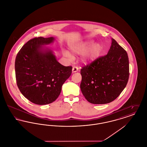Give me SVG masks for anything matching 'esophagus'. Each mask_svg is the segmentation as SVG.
I'll return each mask as SVG.
<instances>
[{
	"label": "esophagus",
	"mask_w": 147,
	"mask_h": 147,
	"mask_svg": "<svg viewBox=\"0 0 147 147\" xmlns=\"http://www.w3.org/2000/svg\"><path fill=\"white\" fill-rule=\"evenodd\" d=\"M78 71V68H77V67H73V68H72V72L73 73H76V72H77Z\"/></svg>",
	"instance_id": "34e87169"
}]
</instances>
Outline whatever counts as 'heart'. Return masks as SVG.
Listing matches in <instances>:
<instances>
[{
    "label": "heart",
    "mask_w": 147,
    "mask_h": 147,
    "mask_svg": "<svg viewBox=\"0 0 147 147\" xmlns=\"http://www.w3.org/2000/svg\"><path fill=\"white\" fill-rule=\"evenodd\" d=\"M70 50L74 55H83L81 59L82 62L84 64H90L95 62L101 56L102 46L98 43L85 41L71 46ZM63 54L69 61L73 59V56L68 51H64Z\"/></svg>",
    "instance_id": "obj_1"
}]
</instances>
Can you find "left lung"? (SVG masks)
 Listing matches in <instances>:
<instances>
[{
    "label": "left lung",
    "mask_w": 147,
    "mask_h": 147,
    "mask_svg": "<svg viewBox=\"0 0 147 147\" xmlns=\"http://www.w3.org/2000/svg\"><path fill=\"white\" fill-rule=\"evenodd\" d=\"M107 54L82 68L80 89L88 101L105 104L113 101L125 88L129 78L126 51L113 38Z\"/></svg>",
    "instance_id": "obj_1"
}]
</instances>
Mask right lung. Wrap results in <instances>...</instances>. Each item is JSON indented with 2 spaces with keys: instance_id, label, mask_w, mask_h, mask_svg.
I'll return each instance as SVG.
<instances>
[{
  "instance_id": "obj_1",
  "label": "right lung",
  "mask_w": 147,
  "mask_h": 147,
  "mask_svg": "<svg viewBox=\"0 0 147 147\" xmlns=\"http://www.w3.org/2000/svg\"><path fill=\"white\" fill-rule=\"evenodd\" d=\"M55 40L53 37L32 38L22 46L16 57L18 86L25 98L37 105L55 101L71 74L72 67L59 63L53 50L45 46Z\"/></svg>"
}]
</instances>
